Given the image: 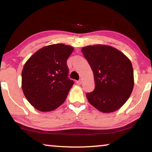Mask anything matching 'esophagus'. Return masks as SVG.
<instances>
[{"label":"esophagus","mask_w":152,"mask_h":152,"mask_svg":"<svg viewBox=\"0 0 152 152\" xmlns=\"http://www.w3.org/2000/svg\"><path fill=\"white\" fill-rule=\"evenodd\" d=\"M83 83V80H81V79H80V80H77L76 81V84L77 85H81V84Z\"/></svg>","instance_id":"34e87169"}]
</instances>
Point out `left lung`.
Returning a JSON list of instances; mask_svg holds the SVG:
<instances>
[{
	"label": "left lung",
	"instance_id": "1",
	"mask_svg": "<svg viewBox=\"0 0 152 152\" xmlns=\"http://www.w3.org/2000/svg\"><path fill=\"white\" fill-rule=\"evenodd\" d=\"M82 53L94 72L95 89L86 94L89 102L103 113L115 111L130 96L134 72L130 59L115 48L88 46Z\"/></svg>",
	"mask_w": 152,
	"mask_h": 152
}]
</instances>
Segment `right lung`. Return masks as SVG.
<instances>
[{"label": "right lung", "instance_id": "1", "mask_svg": "<svg viewBox=\"0 0 152 152\" xmlns=\"http://www.w3.org/2000/svg\"><path fill=\"white\" fill-rule=\"evenodd\" d=\"M73 47L53 44L39 49L27 61L22 72L26 98L39 111L56 109L64 102L74 82L69 78L67 60Z\"/></svg>", "mask_w": 152, "mask_h": 152}]
</instances>
